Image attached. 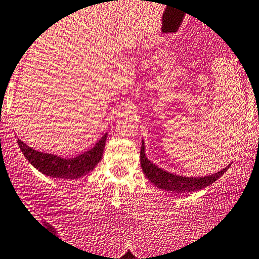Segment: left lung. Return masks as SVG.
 Here are the masks:
<instances>
[{"instance_id":"1","label":"left lung","mask_w":259,"mask_h":259,"mask_svg":"<svg viewBox=\"0 0 259 259\" xmlns=\"http://www.w3.org/2000/svg\"><path fill=\"white\" fill-rule=\"evenodd\" d=\"M140 164H142V169L144 172L145 177L155 187L175 193L195 192V191L202 190V188L212 185L217 180H219L229 168V165H228L227 168H223L219 172L214 173V175L205 176V177H186V176L175 175V173L162 169V168H159L148 159L147 155H145L144 142H142V149H140Z\"/></svg>"}]
</instances>
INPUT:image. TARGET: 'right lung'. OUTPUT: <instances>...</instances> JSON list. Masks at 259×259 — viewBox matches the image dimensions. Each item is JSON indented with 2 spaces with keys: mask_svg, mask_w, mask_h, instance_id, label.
I'll return each instance as SVG.
<instances>
[{
  "mask_svg": "<svg viewBox=\"0 0 259 259\" xmlns=\"http://www.w3.org/2000/svg\"><path fill=\"white\" fill-rule=\"evenodd\" d=\"M106 138L107 133H105L94 147L72 158H63L57 154L39 152V150L25 144L20 139H17V144H19L24 157L30 162V164L34 165L42 175L53 178L77 180L86 173L91 172L99 164L102 154H104Z\"/></svg>",
  "mask_w": 259,
  "mask_h": 259,
  "instance_id": "right-lung-1",
  "label": "right lung"
}]
</instances>
